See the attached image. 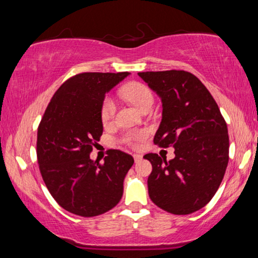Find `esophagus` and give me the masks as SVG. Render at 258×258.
Listing matches in <instances>:
<instances>
[{"label": "esophagus", "mask_w": 258, "mask_h": 258, "mask_svg": "<svg viewBox=\"0 0 258 258\" xmlns=\"http://www.w3.org/2000/svg\"><path fill=\"white\" fill-rule=\"evenodd\" d=\"M133 157H134L135 163H139V161L142 159V156L141 155H133Z\"/></svg>", "instance_id": "obj_1"}]
</instances>
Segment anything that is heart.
<instances>
[{
	"instance_id": "heart-1",
	"label": "heart",
	"mask_w": 258,
	"mask_h": 258,
	"mask_svg": "<svg viewBox=\"0 0 258 258\" xmlns=\"http://www.w3.org/2000/svg\"><path fill=\"white\" fill-rule=\"evenodd\" d=\"M121 94L125 99H127L131 103H133L139 110L143 111L147 108H151L154 103V94L147 85L140 82H132L126 85L121 90ZM116 111V103L110 97H106L101 106V119L103 123H108L113 118ZM148 132L145 130L131 131L123 137V141L127 146L137 147L140 142L146 140Z\"/></svg>"
}]
</instances>
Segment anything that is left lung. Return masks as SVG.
Returning <instances> with one entry per match:
<instances>
[{"mask_svg": "<svg viewBox=\"0 0 258 258\" xmlns=\"http://www.w3.org/2000/svg\"><path fill=\"white\" fill-rule=\"evenodd\" d=\"M163 102V118L154 138L161 148L173 146L171 160L157 154L148 192L164 211L186 215L199 211L216 194L229 163L228 126L209 91L184 71L139 73Z\"/></svg>", "mask_w": 258, "mask_h": 258, "instance_id": "1", "label": "left lung"}]
</instances>
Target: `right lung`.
Listing matches in <instances>:
<instances>
[{
    "mask_svg": "<svg viewBox=\"0 0 258 258\" xmlns=\"http://www.w3.org/2000/svg\"><path fill=\"white\" fill-rule=\"evenodd\" d=\"M130 73H83L69 78L52 97L37 130V160L47 190L61 207L83 217L116 206L134 164L120 150H108L104 163L90 158L103 132L101 106Z\"/></svg>",
    "mask_w": 258,
    "mask_h": 258,
    "instance_id": "1",
    "label": "right lung"
}]
</instances>
